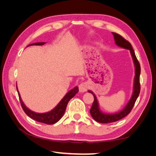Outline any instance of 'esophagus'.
I'll return each instance as SVG.
<instances>
[{"label":"esophagus","instance_id":"esophagus-1","mask_svg":"<svg viewBox=\"0 0 156 156\" xmlns=\"http://www.w3.org/2000/svg\"><path fill=\"white\" fill-rule=\"evenodd\" d=\"M88 90V84L87 82H83L80 83V84L79 85V90L81 92H84L86 91H87Z\"/></svg>","mask_w":156,"mask_h":156}]
</instances>
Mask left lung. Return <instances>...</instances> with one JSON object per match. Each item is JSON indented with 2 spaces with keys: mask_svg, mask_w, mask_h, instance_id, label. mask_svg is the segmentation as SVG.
Returning a JSON list of instances; mask_svg holds the SVG:
<instances>
[{
  "mask_svg": "<svg viewBox=\"0 0 156 156\" xmlns=\"http://www.w3.org/2000/svg\"><path fill=\"white\" fill-rule=\"evenodd\" d=\"M112 35L114 36L115 41L116 44L117 45L120 46L121 48H123L125 49H127L130 50L132 57L133 59V62L135 66V82H134V92L133 93V96L129 101L127 106L125 107V108L122 111L118 112V113L113 114V115H107L104 114L99 111L98 108V102L96 98L95 95L90 90H88L89 92L91 93L94 96V102L92 103L91 108L90 110V115L96 121L98 122H101V123H109V122H113L115 121H117L120 119H122L123 117H126L129 113H130L132 108H133V106L135 103L137 97H139V94L140 93V76L141 73V67L140 64L137 60L136 55H135V51L132 48L131 44L129 43L127 40L122 37L121 35L116 33H112Z\"/></svg>",
  "mask_w": 156,
  "mask_h": 156,
  "instance_id": "obj_1",
  "label": "left lung"
}]
</instances>
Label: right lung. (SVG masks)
Returning a JSON list of instances; mask_svg holds the SVG:
<instances>
[{
    "label": "right lung",
    "mask_w": 156,
    "mask_h": 156,
    "mask_svg": "<svg viewBox=\"0 0 156 156\" xmlns=\"http://www.w3.org/2000/svg\"><path fill=\"white\" fill-rule=\"evenodd\" d=\"M45 44L44 42H39V43H35V44H32L29 45H41ZM17 89V88H16ZM78 88L75 87L74 89H72L69 92H68L67 94H66L65 97L63 98L62 100L60 101V102L58 105L57 107H56L54 109H53L52 111L49 112H46V113H36L35 112H33L31 110H29V108L25 107V105L23 103L22 101L21 97H20L19 93V101L21 102V105L22 107L23 110L24 111L27 115H28L29 117L31 119H34V120L37 121L38 122H43V123H45L48 125H52L54 124L55 122H57L59 119H60L62 116L64 115L65 111L66 109V107H67V105L68 102L69 101L71 98L74 97L76 93H78ZM17 92L18 90H17Z\"/></svg>",
    "instance_id": "add662e5"
}]
</instances>
